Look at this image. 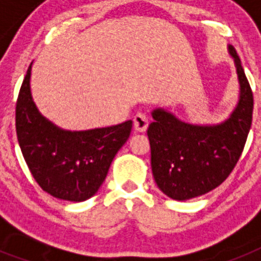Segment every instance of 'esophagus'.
Returning <instances> with one entry per match:
<instances>
[{
    "label": "esophagus",
    "instance_id": "esophagus-1",
    "mask_svg": "<svg viewBox=\"0 0 261 261\" xmlns=\"http://www.w3.org/2000/svg\"><path fill=\"white\" fill-rule=\"evenodd\" d=\"M133 125L137 132H145L149 125V117L147 115L142 114V112H138L137 115L133 119Z\"/></svg>",
    "mask_w": 261,
    "mask_h": 261
}]
</instances>
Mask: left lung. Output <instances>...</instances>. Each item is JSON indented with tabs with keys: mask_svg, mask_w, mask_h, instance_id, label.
Returning <instances> with one entry per match:
<instances>
[{
	"mask_svg": "<svg viewBox=\"0 0 261 261\" xmlns=\"http://www.w3.org/2000/svg\"><path fill=\"white\" fill-rule=\"evenodd\" d=\"M238 73V106L223 123L192 125L165 110H154L147 128L151 171L159 190L184 201L205 195L226 180L242 155L252 123L253 95L241 59L229 45Z\"/></svg>",
	"mask_w": 261,
	"mask_h": 261,
	"instance_id": "obj_1",
	"label": "left lung"
}]
</instances>
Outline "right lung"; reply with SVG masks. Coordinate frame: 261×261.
<instances>
[{"label": "right lung", "instance_id": "right-lung-1", "mask_svg": "<svg viewBox=\"0 0 261 261\" xmlns=\"http://www.w3.org/2000/svg\"><path fill=\"white\" fill-rule=\"evenodd\" d=\"M31 65L20 86L15 129L23 158L41 190L66 201L98 192L112 159L128 140L132 120L81 132L62 130L40 115L30 90Z\"/></svg>", "mask_w": 261, "mask_h": 261}]
</instances>
